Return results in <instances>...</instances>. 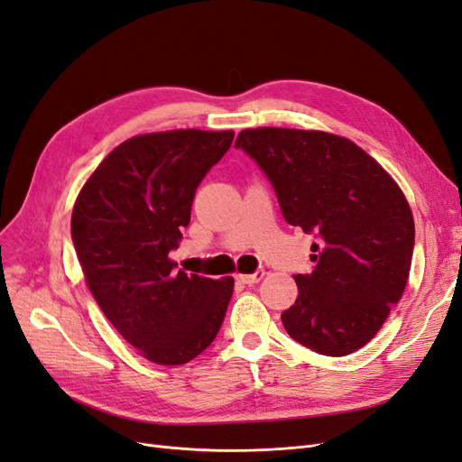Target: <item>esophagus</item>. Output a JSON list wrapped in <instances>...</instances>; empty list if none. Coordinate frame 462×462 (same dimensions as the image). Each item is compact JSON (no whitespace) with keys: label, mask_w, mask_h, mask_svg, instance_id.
<instances>
[{"label":"esophagus","mask_w":462,"mask_h":462,"mask_svg":"<svg viewBox=\"0 0 462 462\" xmlns=\"http://www.w3.org/2000/svg\"><path fill=\"white\" fill-rule=\"evenodd\" d=\"M236 279H239V282H241V283H245V285H254V283L262 282V279H263V272L248 273V275H236Z\"/></svg>","instance_id":"1"}]
</instances>
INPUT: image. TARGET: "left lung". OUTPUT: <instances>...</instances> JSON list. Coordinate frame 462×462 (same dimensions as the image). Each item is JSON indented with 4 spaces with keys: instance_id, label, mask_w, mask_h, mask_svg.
<instances>
[{
    "instance_id": "8db88e82",
    "label": "left lung",
    "mask_w": 462,
    "mask_h": 462,
    "mask_svg": "<svg viewBox=\"0 0 462 462\" xmlns=\"http://www.w3.org/2000/svg\"><path fill=\"white\" fill-rule=\"evenodd\" d=\"M236 148L270 177L285 221L314 233L312 273L282 321L297 343L345 356L380 331L409 282L414 219L401 187L345 136L282 127L245 129Z\"/></svg>"
}]
</instances>
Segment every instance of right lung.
Listing matches in <instances>:
<instances>
[{
  "label": "right lung",
  "instance_id": "right-lung-1",
  "mask_svg": "<svg viewBox=\"0 0 462 462\" xmlns=\"http://www.w3.org/2000/svg\"><path fill=\"white\" fill-rule=\"evenodd\" d=\"M233 134H136L107 153L75 200L71 235L92 297L121 337L162 366L187 365L212 345L233 295V277L177 272L170 258L197 187Z\"/></svg>",
  "mask_w": 462,
  "mask_h": 462
}]
</instances>
